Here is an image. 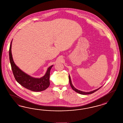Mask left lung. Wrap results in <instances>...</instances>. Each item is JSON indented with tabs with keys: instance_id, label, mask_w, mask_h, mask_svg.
Returning <instances> with one entry per match:
<instances>
[{
	"instance_id": "left-lung-1",
	"label": "left lung",
	"mask_w": 123,
	"mask_h": 123,
	"mask_svg": "<svg viewBox=\"0 0 123 123\" xmlns=\"http://www.w3.org/2000/svg\"><path fill=\"white\" fill-rule=\"evenodd\" d=\"M69 80L70 85V86H71L72 88L74 90V91H75L76 92H77V93H79V94H82V95H87V94H92V93H94V92H96V91H97V90H98L100 88H101V87H99V88H98V89H97L93 90L92 91H91V92H82V91H80V90H79L76 89V88H75L74 87V86L73 85L72 83V81H71V80L70 76V75H69Z\"/></svg>"
}]
</instances>
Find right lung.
Instances as JSON below:
<instances>
[{
    "label": "right lung",
    "mask_w": 123,
    "mask_h": 123,
    "mask_svg": "<svg viewBox=\"0 0 123 123\" xmlns=\"http://www.w3.org/2000/svg\"><path fill=\"white\" fill-rule=\"evenodd\" d=\"M12 41L9 47V56L12 69L16 80L22 86L33 92H41L48 87L49 82L50 71L53 65L49 67L45 75L41 78H35L21 70L14 63L12 54Z\"/></svg>",
    "instance_id": "1"
}]
</instances>
